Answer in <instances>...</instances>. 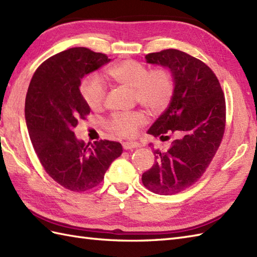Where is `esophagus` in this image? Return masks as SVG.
<instances>
[{"label":"esophagus","instance_id":"1","mask_svg":"<svg viewBox=\"0 0 257 257\" xmlns=\"http://www.w3.org/2000/svg\"><path fill=\"white\" fill-rule=\"evenodd\" d=\"M122 147H123L124 150H130V149L138 148L139 144H137V143H123Z\"/></svg>","mask_w":257,"mask_h":257}]
</instances>
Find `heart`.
Returning <instances> with one entry per match:
<instances>
[{
    "label": "heart",
    "mask_w": 257,
    "mask_h": 257,
    "mask_svg": "<svg viewBox=\"0 0 257 257\" xmlns=\"http://www.w3.org/2000/svg\"><path fill=\"white\" fill-rule=\"evenodd\" d=\"M114 83L133 89L135 99L152 114L166 110L174 94V78L167 67L150 69L147 65L127 59L112 65L106 70ZM80 96L91 110H99L106 99V88L102 80L96 75H89L79 86ZM146 123L143 111L117 112L107 121L108 128L122 137H134L138 129Z\"/></svg>",
    "instance_id": "heart-1"
}]
</instances>
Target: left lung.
Returning <instances> with one entry per match:
<instances>
[{
  "label": "left lung",
  "mask_w": 257,
  "mask_h": 257,
  "mask_svg": "<svg viewBox=\"0 0 257 257\" xmlns=\"http://www.w3.org/2000/svg\"><path fill=\"white\" fill-rule=\"evenodd\" d=\"M149 64L168 67L174 78L170 105L148 134L170 139L166 152L155 150L157 161L143 174L145 187L154 193L170 195L191 187L210 166L225 130V97L212 69L200 59L178 50L146 55Z\"/></svg>",
  "instance_id": "1"
}]
</instances>
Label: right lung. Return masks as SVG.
<instances>
[{
	"mask_svg": "<svg viewBox=\"0 0 257 257\" xmlns=\"http://www.w3.org/2000/svg\"><path fill=\"white\" fill-rule=\"evenodd\" d=\"M109 62L106 54L69 48L42 63L27 89L25 120L37 158L54 181L74 192L97 187L122 154V146L116 141L99 140L89 146L74 133L78 120L90 112L80 96V79Z\"/></svg>",
	"mask_w": 257,
	"mask_h": 257,
	"instance_id": "add662e5",
	"label": "right lung"
}]
</instances>
